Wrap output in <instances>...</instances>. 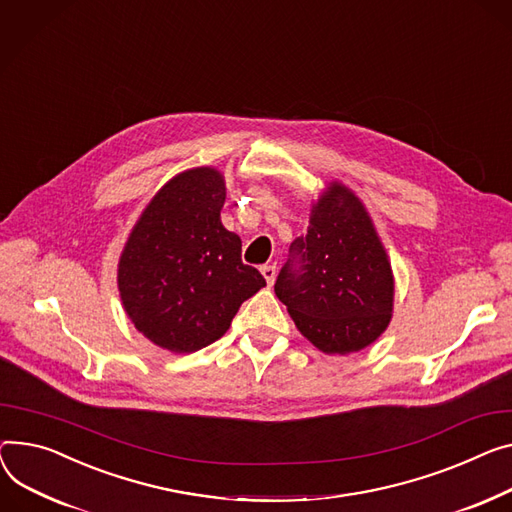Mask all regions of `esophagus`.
Returning <instances> with one entry per match:
<instances>
[{"label": "esophagus", "mask_w": 512, "mask_h": 512, "mask_svg": "<svg viewBox=\"0 0 512 512\" xmlns=\"http://www.w3.org/2000/svg\"><path fill=\"white\" fill-rule=\"evenodd\" d=\"M261 274H263L267 286H271V284H274V280H276V265H263L261 267Z\"/></svg>", "instance_id": "1"}]
</instances>
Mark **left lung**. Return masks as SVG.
<instances>
[{
  "label": "left lung",
  "mask_w": 512,
  "mask_h": 512,
  "mask_svg": "<svg viewBox=\"0 0 512 512\" xmlns=\"http://www.w3.org/2000/svg\"><path fill=\"white\" fill-rule=\"evenodd\" d=\"M282 267L276 296L298 331L325 354L360 352L393 317L395 278L389 255L360 197L339 181L327 183L311 206L309 230Z\"/></svg>",
  "instance_id": "8db88e82"
}]
</instances>
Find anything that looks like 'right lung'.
I'll return each mask as SVG.
<instances>
[{
    "mask_svg": "<svg viewBox=\"0 0 512 512\" xmlns=\"http://www.w3.org/2000/svg\"><path fill=\"white\" fill-rule=\"evenodd\" d=\"M224 175L183 170L150 199L117 265L129 321L162 350L197 352L220 339L241 304L265 286L241 259V236L224 228Z\"/></svg>",
    "mask_w": 512,
    "mask_h": 512,
    "instance_id": "1",
    "label": "right lung"
}]
</instances>
